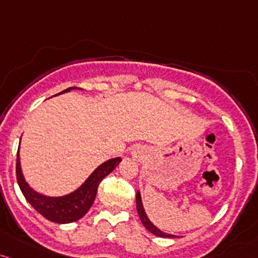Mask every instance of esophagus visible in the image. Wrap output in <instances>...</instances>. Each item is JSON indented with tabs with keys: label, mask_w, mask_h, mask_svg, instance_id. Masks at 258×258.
<instances>
[{
	"label": "esophagus",
	"mask_w": 258,
	"mask_h": 258,
	"mask_svg": "<svg viewBox=\"0 0 258 258\" xmlns=\"http://www.w3.org/2000/svg\"><path fill=\"white\" fill-rule=\"evenodd\" d=\"M131 155H132V158H134V159L141 160L144 157V155H146V149H144L143 147H140V146L134 147V148H132V151H131Z\"/></svg>",
	"instance_id": "1"
}]
</instances>
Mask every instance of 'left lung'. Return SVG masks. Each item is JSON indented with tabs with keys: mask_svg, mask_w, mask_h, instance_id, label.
<instances>
[{
	"mask_svg": "<svg viewBox=\"0 0 258 258\" xmlns=\"http://www.w3.org/2000/svg\"><path fill=\"white\" fill-rule=\"evenodd\" d=\"M136 205H137V212H138V216H140L141 222H142L144 228H146L149 233L154 234L155 236H159V237H177L172 234H166V233H164V231H161L160 229H158L157 226H155L151 222V220H149L146 211H144L143 203H142V197H141L140 191H137V195H136Z\"/></svg>",
	"mask_w": 258,
	"mask_h": 258,
	"instance_id": "8db88e82",
	"label": "left lung"
}]
</instances>
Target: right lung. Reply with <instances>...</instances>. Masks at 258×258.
<instances>
[{
	"instance_id": "right-lung-1",
	"label": "right lung",
	"mask_w": 258,
	"mask_h": 258,
	"mask_svg": "<svg viewBox=\"0 0 258 258\" xmlns=\"http://www.w3.org/2000/svg\"><path fill=\"white\" fill-rule=\"evenodd\" d=\"M73 89H81V88H67V89L58 93L57 95L71 92ZM121 160H122L121 158H112V159L104 161L89 175V177L77 189L72 191L71 194L63 195V196L55 197L39 194L25 181L23 171H22L21 157H19L18 149L16 164L17 181H18L22 194L24 195L30 206L38 213H40L42 217H45L50 222L57 223V224H67V223L77 222L86 216L87 212L89 211L93 202H94L95 196H97L99 183L101 182L104 177L114 170Z\"/></svg>"
}]
</instances>
